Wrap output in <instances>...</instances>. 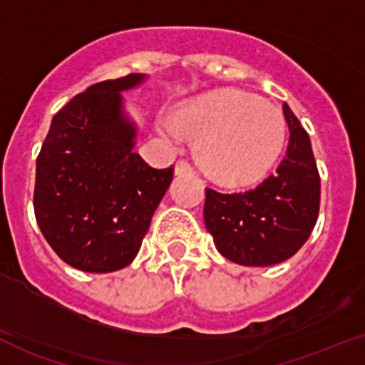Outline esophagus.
<instances>
[{
    "label": "esophagus",
    "mask_w": 365,
    "mask_h": 365,
    "mask_svg": "<svg viewBox=\"0 0 365 365\" xmlns=\"http://www.w3.org/2000/svg\"><path fill=\"white\" fill-rule=\"evenodd\" d=\"M190 170H192V165L187 160L176 162V175H185V173H190Z\"/></svg>",
    "instance_id": "esophagus-1"
}]
</instances>
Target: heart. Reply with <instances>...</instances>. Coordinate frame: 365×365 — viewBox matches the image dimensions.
<instances>
[{"instance_id":"b5f03b06","label":"heart","mask_w":365,"mask_h":365,"mask_svg":"<svg viewBox=\"0 0 365 365\" xmlns=\"http://www.w3.org/2000/svg\"><path fill=\"white\" fill-rule=\"evenodd\" d=\"M158 130L173 142L182 129L198 138L196 154L207 175L232 187L264 178L280 158L287 127L280 110L255 94L223 88L183 103L158 118Z\"/></svg>"}]
</instances>
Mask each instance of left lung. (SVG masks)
I'll return each mask as SVG.
<instances>
[{
  "mask_svg": "<svg viewBox=\"0 0 365 365\" xmlns=\"http://www.w3.org/2000/svg\"><path fill=\"white\" fill-rule=\"evenodd\" d=\"M289 145L277 170L244 192L205 189L203 220L220 255L249 267L287 260L307 242L320 209V175L309 134L284 103Z\"/></svg>",
  "mask_w": 365,
  "mask_h": 365,
  "instance_id": "1",
  "label": "left lung"
}]
</instances>
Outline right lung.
I'll return each instance as SVG.
<instances>
[{
  "label": "right lung",
  "instance_id": "add662e5",
  "mask_svg": "<svg viewBox=\"0 0 365 365\" xmlns=\"http://www.w3.org/2000/svg\"><path fill=\"white\" fill-rule=\"evenodd\" d=\"M143 74L91 85L52 118L36 160L34 215L54 252L85 272L134 260L175 169H153L138 153L123 91Z\"/></svg>",
  "mask_w": 365,
  "mask_h": 365
}]
</instances>
